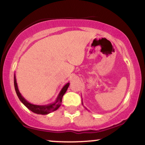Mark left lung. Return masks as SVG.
<instances>
[{"mask_svg":"<svg viewBox=\"0 0 145 145\" xmlns=\"http://www.w3.org/2000/svg\"><path fill=\"white\" fill-rule=\"evenodd\" d=\"M82 105H83V104H82ZM86 108V110H87V108Z\"/></svg>","mask_w":145,"mask_h":145,"instance_id":"left-lung-1","label":"left lung"}]
</instances>
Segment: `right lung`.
<instances>
[{"label":"right lung","mask_w":145,"mask_h":145,"mask_svg":"<svg viewBox=\"0 0 145 145\" xmlns=\"http://www.w3.org/2000/svg\"><path fill=\"white\" fill-rule=\"evenodd\" d=\"M69 86V82H67L65 84L62 89L60 91L59 95H58L57 98L56 99L54 103H52V104H49L47 105H44V106H39V105H35L29 102L28 101H26V99H25V98L20 93L19 89H18L17 82H16V75H14V86H15V90H16V94H17L18 98L20 100V101L23 104L26 106L27 108H29L30 110L32 111L33 112L36 113L38 114H48L49 113H50L53 111H55L57 110L61 106V102H62V98L63 96L64 95V94L65 93V92L67 91Z\"/></svg>","instance_id":"1"}]
</instances>
